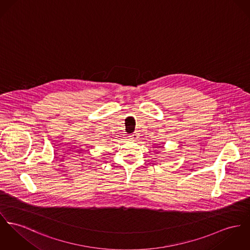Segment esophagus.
Masks as SVG:
<instances>
[{
	"label": "esophagus",
	"instance_id": "1",
	"mask_svg": "<svg viewBox=\"0 0 250 250\" xmlns=\"http://www.w3.org/2000/svg\"><path fill=\"white\" fill-rule=\"evenodd\" d=\"M129 138H130L132 141H137V140L139 139V134L135 132V133H132V134L130 135Z\"/></svg>",
	"mask_w": 250,
	"mask_h": 250
}]
</instances>
